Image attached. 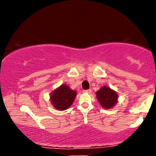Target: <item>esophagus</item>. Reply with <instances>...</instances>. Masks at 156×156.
Instances as JSON below:
<instances>
[{"label": "esophagus", "instance_id": "esophagus-1", "mask_svg": "<svg viewBox=\"0 0 156 156\" xmlns=\"http://www.w3.org/2000/svg\"><path fill=\"white\" fill-rule=\"evenodd\" d=\"M91 92V89H87V90L83 91V93H86V94H90Z\"/></svg>", "mask_w": 156, "mask_h": 156}]
</instances>
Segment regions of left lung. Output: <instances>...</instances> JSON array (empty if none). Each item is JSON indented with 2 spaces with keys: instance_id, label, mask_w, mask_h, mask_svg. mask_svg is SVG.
<instances>
[{
  "instance_id": "obj_1",
  "label": "left lung",
  "mask_w": 156,
  "mask_h": 156,
  "mask_svg": "<svg viewBox=\"0 0 156 156\" xmlns=\"http://www.w3.org/2000/svg\"><path fill=\"white\" fill-rule=\"evenodd\" d=\"M100 105L105 109H110L118 102V94L109 87L103 86L96 92Z\"/></svg>"
}]
</instances>
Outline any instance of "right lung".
I'll use <instances>...</instances> for the list:
<instances>
[{"label":"right lung","mask_w":156,"mask_h":156,"mask_svg":"<svg viewBox=\"0 0 156 156\" xmlns=\"http://www.w3.org/2000/svg\"><path fill=\"white\" fill-rule=\"evenodd\" d=\"M76 91L70 89L67 84H62L50 94V101L53 107L59 111L67 109L73 104Z\"/></svg>","instance_id":"right-lung-1"}]
</instances>
